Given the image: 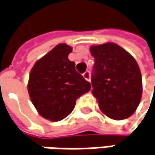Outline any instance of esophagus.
<instances>
[{
	"instance_id": "esophagus-1",
	"label": "esophagus",
	"mask_w": 155,
	"mask_h": 155,
	"mask_svg": "<svg viewBox=\"0 0 155 155\" xmlns=\"http://www.w3.org/2000/svg\"><path fill=\"white\" fill-rule=\"evenodd\" d=\"M82 76L84 77V79L86 81H90V73H89V71H86L84 74H82Z\"/></svg>"
}]
</instances>
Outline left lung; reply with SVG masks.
Listing matches in <instances>:
<instances>
[{"label":"left lung","mask_w":155,"mask_h":155,"mask_svg":"<svg viewBox=\"0 0 155 155\" xmlns=\"http://www.w3.org/2000/svg\"><path fill=\"white\" fill-rule=\"evenodd\" d=\"M94 58L92 93L107 117L123 120L135 112L142 95V78L131 54L113 42L90 47Z\"/></svg>","instance_id":"8db88e82"}]
</instances>
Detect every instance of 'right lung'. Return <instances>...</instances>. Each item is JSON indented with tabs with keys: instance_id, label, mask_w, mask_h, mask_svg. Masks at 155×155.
Returning a JSON list of instances; mask_svg holds the SVG:
<instances>
[{
	"instance_id": "obj_1",
	"label": "right lung",
	"mask_w": 155,
	"mask_h": 155,
	"mask_svg": "<svg viewBox=\"0 0 155 155\" xmlns=\"http://www.w3.org/2000/svg\"><path fill=\"white\" fill-rule=\"evenodd\" d=\"M72 47L58 44L35 63L28 90L32 103L42 117L59 121L74 110L76 100L88 92L91 84L68 60Z\"/></svg>"
}]
</instances>
